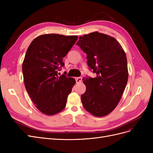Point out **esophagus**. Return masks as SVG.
<instances>
[{
  "label": "esophagus",
  "mask_w": 153,
  "mask_h": 153,
  "mask_svg": "<svg viewBox=\"0 0 153 153\" xmlns=\"http://www.w3.org/2000/svg\"><path fill=\"white\" fill-rule=\"evenodd\" d=\"M75 80H76V83L81 82V81L82 80V77H76L75 78Z\"/></svg>",
  "instance_id": "esophagus-1"
}]
</instances>
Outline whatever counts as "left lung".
I'll use <instances>...</instances> for the list:
<instances>
[{
	"label": "left lung",
	"instance_id": "1",
	"mask_svg": "<svg viewBox=\"0 0 153 153\" xmlns=\"http://www.w3.org/2000/svg\"><path fill=\"white\" fill-rule=\"evenodd\" d=\"M78 46L87 54L95 78H83L86 91L81 96L85 109L96 117L108 115L121 100L128 78L127 59L114 38L98 32L79 37Z\"/></svg>",
	"mask_w": 153,
	"mask_h": 153
}]
</instances>
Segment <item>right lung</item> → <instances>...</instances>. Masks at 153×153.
Returning <instances> with one entry per match:
<instances>
[{
	"label": "right lung",
	"instance_id": "1",
	"mask_svg": "<svg viewBox=\"0 0 153 153\" xmlns=\"http://www.w3.org/2000/svg\"><path fill=\"white\" fill-rule=\"evenodd\" d=\"M77 39V36L41 35L27 50L22 64L25 89L36 108L46 115L56 114L65 108L75 84L73 78L59 76L57 70L64 66L62 58Z\"/></svg>",
	"mask_w": 153,
	"mask_h": 153
}]
</instances>
